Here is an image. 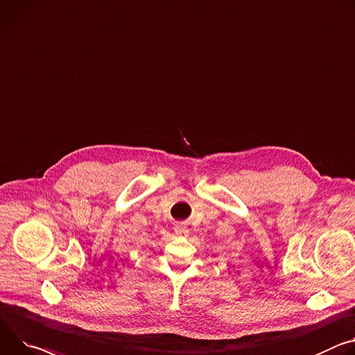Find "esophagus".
I'll return each mask as SVG.
<instances>
[{
	"label": "esophagus",
	"mask_w": 355,
	"mask_h": 355,
	"mask_svg": "<svg viewBox=\"0 0 355 355\" xmlns=\"http://www.w3.org/2000/svg\"><path fill=\"white\" fill-rule=\"evenodd\" d=\"M174 231H175V234H177L178 236H182V238L188 236V231H187L184 227H181V225H175Z\"/></svg>",
	"instance_id": "34e87169"
}]
</instances>
